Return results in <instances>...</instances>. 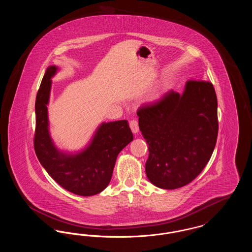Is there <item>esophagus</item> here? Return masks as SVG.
<instances>
[{"label":"esophagus","mask_w":252,"mask_h":252,"mask_svg":"<svg viewBox=\"0 0 252 252\" xmlns=\"http://www.w3.org/2000/svg\"><path fill=\"white\" fill-rule=\"evenodd\" d=\"M129 126H130L132 132H133L134 134H136V133L139 132V125H138V122H137V121H130V122H129Z\"/></svg>","instance_id":"obj_1"}]
</instances>
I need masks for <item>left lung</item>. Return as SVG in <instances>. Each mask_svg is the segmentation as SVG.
<instances>
[{
  "instance_id": "8db88e82",
  "label": "left lung",
  "mask_w": 252,
  "mask_h": 252,
  "mask_svg": "<svg viewBox=\"0 0 252 252\" xmlns=\"http://www.w3.org/2000/svg\"><path fill=\"white\" fill-rule=\"evenodd\" d=\"M137 115L148 144L145 173L152 184L174 190L202 172L218 134L217 98L211 82L189 80L181 94L171 90L139 108Z\"/></svg>"
}]
</instances>
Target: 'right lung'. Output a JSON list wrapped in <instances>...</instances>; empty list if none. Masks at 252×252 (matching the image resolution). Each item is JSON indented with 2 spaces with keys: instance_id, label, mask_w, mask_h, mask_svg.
<instances>
[{
  "instance_id": "1",
  "label": "right lung",
  "mask_w": 252,
  "mask_h": 252,
  "mask_svg": "<svg viewBox=\"0 0 252 252\" xmlns=\"http://www.w3.org/2000/svg\"><path fill=\"white\" fill-rule=\"evenodd\" d=\"M59 71L49 66L36 98V132L34 147L40 164L50 177L67 191L91 196L106 189L112 177L118 154L133 140L126 120L102 123L91 142L72 153L60 150L49 130L48 106L52 78Z\"/></svg>"
}]
</instances>
